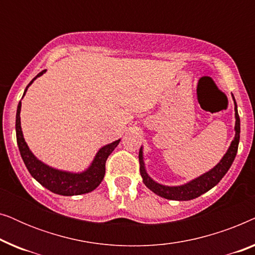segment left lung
Instances as JSON below:
<instances>
[{"label":"left lung","mask_w":255,"mask_h":255,"mask_svg":"<svg viewBox=\"0 0 255 255\" xmlns=\"http://www.w3.org/2000/svg\"><path fill=\"white\" fill-rule=\"evenodd\" d=\"M233 102H235V117H236V124H235V138L230 144V147L224 154V156L221 159L217 165L214 168H211L208 172L202 174L196 179L189 181V182L180 184V186H165V184L158 183L156 181L152 179L146 172L145 161H144V152H142V146L139 151V163H140V175L142 177V182L149 190L153 193L159 195L160 197L167 198V200L173 201H190L194 200L202 194L207 193L214 188L216 184H218L219 181L223 179V176L228 173V170L231 167L233 160H235L237 155V151H238L239 139H240V118L238 115V109H237V103L235 100V96L232 95Z\"/></svg>","instance_id":"obj_1"}]
</instances>
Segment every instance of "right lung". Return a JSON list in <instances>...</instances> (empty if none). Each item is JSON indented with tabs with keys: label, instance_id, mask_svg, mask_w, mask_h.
<instances>
[{
	"label": "right lung",
	"instance_id": "obj_1",
	"mask_svg": "<svg viewBox=\"0 0 255 255\" xmlns=\"http://www.w3.org/2000/svg\"><path fill=\"white\" fill-rule=\"evenodd\" d=\"M46 71L40 72L36 78H33L29 85L26 86L24 90L23 97L25 96V93L29 87L32 85V82L37 78H39ZM22 97V99H23ZM20 108L22 102L18 103L16 113V138L17 145H18L20 156H22L24 163H25L27 170H29L31 176L34 180L38 181L41 186L46 188L52 193L62 195V196H74V195L87 194L90 191L95 190L100 183L102 182L104 174H106V161L117 145L120 144L121 139L116 141L110 142V144L104 145L97 151L96 155L94 156V160L90 163L88 168L83 172L74 173L68 172V170L57 169L54 167H51L40 161L36 155L31 152V149L27 146L25 139H24L22 127H20Z\"/></svg>",
	"mask_w": 255,
	"mask_h": 255
}]
</instances>
